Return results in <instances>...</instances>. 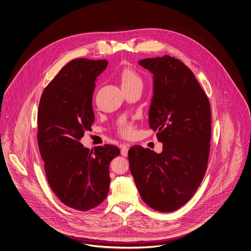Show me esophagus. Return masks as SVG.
<instances>
[{
    "label": "esophagus",
    "instance_id": "obj_1",
    "mask_svg": "<svg viewBox=\"0 0 251 251\" xmlns=\"http://www.w3.org/2000/svg\"><path fill=\"white\" fill-rule=\"evenodd\" d=\"M128 148H129L128 144H123V146H122L121 153H122L123 157H127L128 156Z\"/></svg>",
    "mask_w": 251,
    "mask_h": 251
}]
</instances>
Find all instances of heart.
I'll use <instances>...</instances> for the list:
<instances>
[{"mask_svg": "<svg viewBox=\"0 0 251 251\" xmlns=\"http://www.w3.org/2000/svg\"><path fill=\"white\" fill-rule=\"evenodd\" d=\"M119 79H120V82H121V86H122L123 90L129 89V88H132L135 86L142 85L141 76L130 68H124L120 74ZM133 131L134 130H133V127L131 124H125L121 128L122 134L126 137L131 136L133 134Z\"/></svg>", "mask_w": 251, "mask_h": 251, "instance_id": "heart-1", "label": "heart"}]
</instances>
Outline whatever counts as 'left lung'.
Listing matches in <instances>:
<instances>
[{"instance_id":"obj_1","label":"left lung","mask_w":251,"mask_h":251,"mask_svg":"<svg viewBox=\"0 0 251 251\" xmlns=\"http://www.w3.org/2000/svg\"><path fill=\"white\" fill-rule=\"evenodd\" d=\"M152 74L149 124L158 131L162 151L135 145L128 151L129 171L143 201L171 212L190 201L205 175L211 138L206 94L183 62L170 55L139 61Z\"/></svg>"}]
</instances>
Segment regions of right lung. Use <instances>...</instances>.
<instances>
[{
  "label": "right lung",
  "mask_w": 251,
  "mask_h": 251,
  "mask_svg": "<svg viewBox=\"0 0 251 251\" xmlns=\"http://www.w3.org/2000/svg\"><path fill=\"white\" fill-rule=\"evenodd\" d=\"M107 60L75 59L44 89L38 110V145L50 187L70 208L85 211L106 199L110 161L119 148L83 147L80 139L94 123L92 95Z\"/></svg>",
  "instance_id": "right-lung-1"
}]
</instances>
